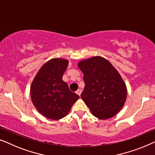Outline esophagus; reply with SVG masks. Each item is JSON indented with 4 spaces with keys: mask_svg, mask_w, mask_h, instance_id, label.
<instances>
[{
    "mask_svg": "<svg viewBox=\"0 0 155 155\" xmlns=\"http://www.w3.org/2000/svg\"><path fill=\"white\" fill-rule=\"evenodd\" d=\"M81 92H82V91H81V89H78V90L76 91L77 94H78V95H79V96L81 95Z\"/></svg>",
    "mask_w": 155,
    "mask_h": 155,
    "instance_id": "obj_1",
    "label": "esophagus"
}]
</instances>
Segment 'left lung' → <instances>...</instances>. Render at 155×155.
<instances>
[{"mask_svg": "<svg viewBox=\"0 0 155 155\" xmlns=\"http://www.w3.org/2000/svg\"><path fill=\"white\" fill-rule=\"evenodd\" d=\"M78 67L84 74V90L81 97L91 113L100 119L115 116L126 100L127 89L121 75L102 57L81 61Z\"/></svg>", "mask_w": 155, "mask_h": 155, "instance_id": "obj_1", "label": "left lung"}]
</instances>
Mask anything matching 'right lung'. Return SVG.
I'll list each match as a JSON object with an SVG mask.
<instances>
[{
    "instance_id": "right-lung-1",
    "label": "right lung",
    "mask_w": 155,
    "mask_h": 155,
    "mask_svg": "<svg viewBox=\"0 0 155 155\" xmlns=\"http://www.w3.org/2000/svg\"><path fill=\"white\" fill-rule=\"evenodd\" d=\"M69 61L55 58L39 69L31 84L30 93L35 107L50 119L58 120L67 116L79 96L69 90L62 80Z\"/></svg>"
}]
</instances>
